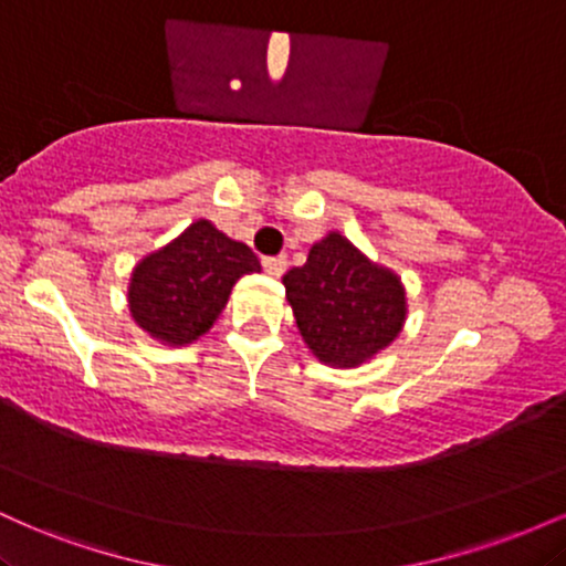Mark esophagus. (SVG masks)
<instances>
[{
  "mask_svg": "<svg viewBox=\"0 0 566 566\" xmlns=\"http://www.w3.org/2000/svg\"><path fill=\"white\" fill-rule=\"evenodd\" d=\"M263 271L269 276H282L287 271V261L284 258H263Z\"/></svg>",
  "mask_w": 566,
  "mask_h": 566,
  "instance_id": "obj_1",
  "label": "esophagus"
}]
</instances>
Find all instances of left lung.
Wrapping results in <instances>:
<instances>
[{"label":"left lung","instance_id":"obj_1","mask_svg":"<svg viewBox=\"0 0 566 566\" xmlns=\"http://www.w3.org/2000/svg\"><path fill=\"white\" fill-rule=\"evenodd\" d=\"M282 284L303 343L327 367L367 365L405 329L401 276L369 261L340 231L311 244L305 263L290 269Z\"/></svg>","mask_w":566,"mask_h":566}]
</instances>
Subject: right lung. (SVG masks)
<instances>
[{"label":"right lung","mask_w":566,"mask_h":566,"mask_svg":"<svg viewBox=\"0 0 566 566\" xmlns=\"http://www.w3.org/2000/svg\"><path fill=\"white\" fill-rule=\"evenodd\" d=\"M255 271L261 261L250 247L199 218L135 263L127 282L129 316L161 346H191L223 314L233 284Z\"/></svg>","instance_id":"1"}]
</instances>
